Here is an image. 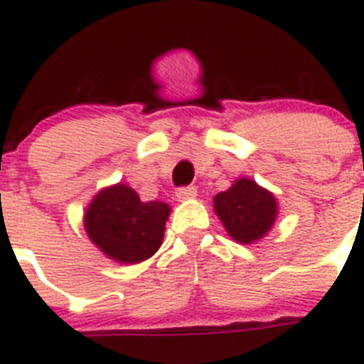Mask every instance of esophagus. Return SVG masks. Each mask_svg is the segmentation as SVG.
<instances>
[{
	"label": "esophagus",
	"mask_w": 364,
	"mask_h": 364,
	"mask_svg": "<svg viewBox=\"0 0 364 364\" xmlns=\"http://www.w3.org/2000/svg\"><path fill=\"white\" fill-rule=\"evenodd\" d=\"M197 197V188H193V186H184V188L176 189V198L180 200H189V198Z\"/></svg>",
	"instance_id": "esophagus-1"
}]
</instances>
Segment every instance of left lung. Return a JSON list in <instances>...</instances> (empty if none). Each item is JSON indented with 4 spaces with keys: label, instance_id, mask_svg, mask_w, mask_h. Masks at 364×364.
Returning <instances> with one entry per match:
<instances>
[{
    "label": "left lung",
    "instance_id": "obj_1",
    "mask_svg": "<svg viewBox=\"0 0 364 364\" xmlns=\"http://www.w3.org/2000/svg\"><path fill=\"white\" fill-rule=\"evenodd\" d=\"M215 211L237 242L252 244L264 237L277 215V202L253 180L240 178L228 191L218 193Z\"/></svg>",
    "mask_w": 364,
    "mask_h": 364
}]
</instances>
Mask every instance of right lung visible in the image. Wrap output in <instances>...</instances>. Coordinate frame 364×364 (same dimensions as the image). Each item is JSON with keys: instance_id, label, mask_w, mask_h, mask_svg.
Wrapping results in <instances>:
<instances>
[{"instance_id": "add662e5", "label": "right lung", "mask_w": 364, "mask_h": 364, "mask_svg": "<svg viewBox=\"0 0 364 364\" xmlns=\"http://www.w3.org/2000/svg\"><path fill=\"white\" fill-rule=\"evenodd\" d=\"M164 202H142L124 184L100 191L87 208L85 230L107 257L120 262H142L160 247L169 217Z\"/></svg>"}]
</instances>
